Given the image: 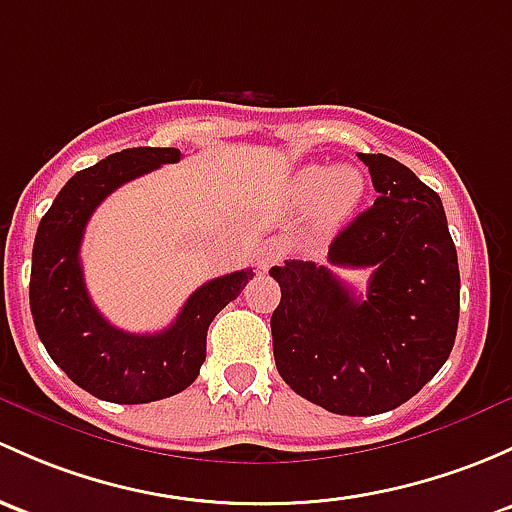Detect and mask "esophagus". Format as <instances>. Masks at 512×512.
Listing matches in <instances>:
<instances>
[{
    "mask_svg": "<svg viewBox=\"0 0 512 512\" xmlns=\"http://www.w3.org/2000/svg\"><path fill=\"white\" fill-rule=\"evenodd\" d=\"M284 257V250L279 242H267V245H262L260 250V260H257V265H260L262 272H267L270 267L277 265V262H282Z\"/></svg>",
    "mask_w": 512,
    "mask_h": 512,
    "instance_id": "esophagus-1",
    "label": "esophagus"
}]
</instances>
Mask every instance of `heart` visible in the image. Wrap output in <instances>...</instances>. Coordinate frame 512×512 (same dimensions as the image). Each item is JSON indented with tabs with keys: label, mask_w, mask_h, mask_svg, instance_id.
I'll list each match as a JSON object with an SVG mask.
<instances>
[{
	"label": "heart",
	"mask_w": 512,
	"mask_h": 512,
	"mask_svg": "<svg viewBox=\"0 0 512 512\" xmlns=\"http://www.w3.org/2000/svg\"><path fill=\"white\" fill-rule=\"evenodd\" d=\"M365 193L363 171L355 166H331L311 164L297 171L289 184V196L297 206L314 203L316 225L326 233L341 228L358 208Z\"/></svg>",
	"instance_id": "obj_1"
}]
</instances>
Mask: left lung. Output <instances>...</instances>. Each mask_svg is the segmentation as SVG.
<instances>
[{
    "instance_id": "8db88e82",
    "label": "left lung",
    "mask_w": 512,
    "mask_h": 512,
    "mask_svg": "<svg viewBox=\"0 0 512 512\" xmlns=\"http://www.w3.org/2000/svg\"><path fill=\"white\" fill-rule=\"evenodd\" d=\"M358 157L380 196L333 238L328 262L375 267L365 297L316 262L270 270L282 289L270 321L279 375L348 417L395 410L439 373L454 348L461 287L441 198L397 159Z\"/></svg>"
}]
</instances>
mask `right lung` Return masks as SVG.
<instances>
[{"label": "right lung", "instance_id": "obj_1", "mask_svg": "<svg viewBox=\"0 0 512 512\" xmlns=\"http://www.w3.org/2000/svg\"><path fill=\"white\" fill-rule=\"evenodd\" d=\"M174 147H137L78 171L41 218L31 255L29 301L36 333L53 363L88 390L117 405H144L186 390L206 360L208 326L238 299L252 270L215 277L198 287L169 328L127 333L95 309L85 289L80 242L95 208L137 176L176 164Z\"/></svg>", "mask_w": 512, "mask_h": 512}]
</instances>
